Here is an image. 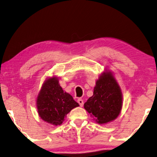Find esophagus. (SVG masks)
<instances>
[{"label": "esophagus", "instance_id": "obj_1", "mask_svg": "<svg viewBox=\"0 0 157 157\" xmlns=\"http://www.w3.org/2000/svg\"><path fill=\"white\" fill-rule=\"evenodd\" d=\"M77 101H78V103L79 105H80L81 106H83V101L81 99V98H78Z\"/></svg>", "mask_w": 157, "mask_h": 157}]
</instances>
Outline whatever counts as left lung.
Listing matches in <instances>:
<instances>
[{
	"label": "left lung",
	"instance_id": "left-lung-1",
	"mask_svg": "<svg viewBox=\"0 0 157 157\" xmlns=\"http://www.w3.org/2000/svg\"><path fill=\"white\" fill-rule=\"evenodd\" d=\"M122 108V93L112 73L106 71L100 75L94 94L84 104V109L99 124L117 119Z\"/></svg>",
	"mask_w": 157,
	"mask_h": 157
}]
</instances>
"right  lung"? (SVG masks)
Instances as JSON below:
<instances>
[{"mask_svg": "<svg viewBox=\"0 0 157 157\" xmlns=\"http://www.w3.org/2000/svg\"><path fill=\"white\" fill-rule=\"evenodd\" d=\"M38 113L41 119L54 126L63 123L66 114L79 104L72 96L63 91L57 77L53 76L45 81L38 94Z\"/></svg>", "mask_w": 157, "mask_h": 157, "instance_id": "1", "label": "right lung"}]
</instances>
